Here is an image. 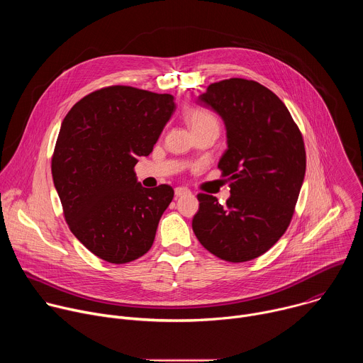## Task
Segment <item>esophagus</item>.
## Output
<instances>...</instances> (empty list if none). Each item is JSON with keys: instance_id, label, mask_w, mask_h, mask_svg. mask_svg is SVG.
<instances>
[{"instance_id": "obj_1", "label": "esophagus", "mask_w": 363, "mask_h": 363, "mask_svg": "<svg viewBox=\"0 0 363 363\" xmlns=\"http://www.w3.org/2000/svg\"><path fill=\"white\" fill-rule=\"evenodd\" d=\"M188 194H191V191L188 189V188H185V186H178V188H175V196L178 198V196H182V195H188Z\"/></svg>"}]
</instances>
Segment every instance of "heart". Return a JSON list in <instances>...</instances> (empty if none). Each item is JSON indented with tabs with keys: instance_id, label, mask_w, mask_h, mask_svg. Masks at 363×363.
<instances>
[{
	"instance_id": "obj_1",
	"label": "heart",
	"mask_w": 363,
	"mask_h": 363,
	"mask_svg": "<svg viewBox=\"0 0 363 363\" xmlns=\"http://www.w3.org/2000/svg\"><path fill=\"white\" fill-rule=\"evenodd\" d=\"M185 121L188 122V125L194 132H198L206 128H218L217 118L211 112L203 111V109H189L185 113Z\"/></svg>"
}]
</instances>
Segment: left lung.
<instances>
[{"mask_svg": "<svg viewBox=\"0 0 363 363\" xmlns=\"http://www.w3.org/2000/svg\"><path fill=\"white\" fill-rule=\"evenodd\" d=\"M227 128L228 149L220 160L228 177L227 205L198 194L192 230L199 242L230 263L263 255L286 233L306 174L301 132L284 103L267 87L227 79L198 97Z\"/></svg>", "mask_w": 363, "mask_h": 363, "instance_id": "obj_1", "label": "left lung"}]
</instances>
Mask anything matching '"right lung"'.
I'll list each match as a JSON object with an SVG mask.
<instances>
[{
    "label": "right lung",
    "instance_id": "1",
    "mask_svg": "<svg viewBox=\"0 0 363 363\" xmlns=\"http://www.w3.org/2000/svg\"><path fill=\"white\" fill-rule=\"evenodd\" d=\"M175 108L172 94L118 84L89 93L63 119L51 175L70 231L101 260L130 263L153 244L174 189L143 188L135 165Z\"/></svg>",
    "mask_w": 363,
    "mask_h": 363
}]
</instances>
